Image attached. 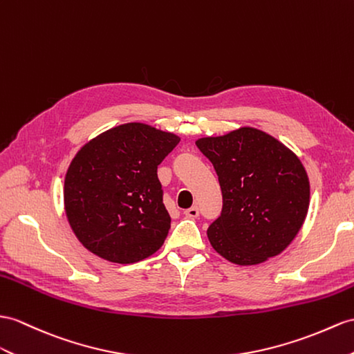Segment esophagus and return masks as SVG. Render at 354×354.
<instances>
[{
	"label": "esophagus",
	"instance_id": "34e87169",
	"mask_svg": "<svg viewBox=\"0 0 354 354\" xmlns=\"http://www.w3.org/2000/svg\"><path fill=\"white\" fill-rule=\"evenodd\" d=\"M198 214H200V210H198V207L196 205H192L191 209H186L185 210V216L186 218H198Z\"/></svg>",
	"mask_w": 354,
	"mask_h": 354
}]
</instances>
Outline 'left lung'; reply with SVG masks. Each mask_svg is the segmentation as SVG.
Here are the masks:
<instances>
[{"label": "left lung", "mask_w": 354, "mask_h": 354, "mask_svg": "<svg viewBox=\"0 0 354 354\" xmlns=\"http://www.w3.org/2000/svg\"><path fill=\"white\" fill-rule=\"evenodd\" d=\"M195 144L213 163L222 191V213L207 230L214 251L239 266L279 255L297 236L309 207V180L300 159L254 127Z\"/></svg>", "instance_id": "8db88e82"}]
</instances>
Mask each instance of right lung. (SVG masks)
I'll return each mask as SVG.
<instances>
[{"label": "right lung", "instance_id": "obj_1", "mask_svg": "<svg viewBox=\"0 0 354 354\" xmlns=\"http://www.w3.org/2000/svg\"><path fill=\"white\" fill-rule=\"evenodd\" d=\"M180 138L144 123H126L93 138L64 178V209L77 240L112 263L131 264L165 242L171 218L158 165Z\"/></svg>", "mask_w": 354, "mask_h": 354}]
</instances>
